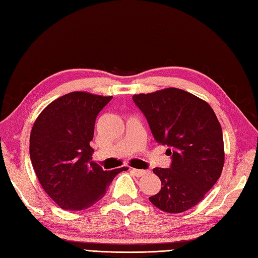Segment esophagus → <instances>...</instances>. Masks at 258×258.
Wrapping results in <instances>:
<instances>
[{
  "instance_id": "34e87169",
  "label": "esophagus",
  "mask_w": 258,
  "mask_h": 258,
  "mask_svg": "<svg viewBox=\"0 0 258 258\" xmlns=\"http://www.w3.org/2000/svg\"><path fill=\"white\" fill-rule=\"evenodd\" d=\"M131 171H133V172L137 175V176H142V175H145L146 173H147V171L146 170H139V169H131Z\"/></svg>"
}]
</instances>
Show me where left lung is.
Segmentation results:
<instances>
[{
    "label": "left lung",
    "instance_id": "1",
    "mask_svg": "<svg viewBox=\"0 0 258 258\" xmlns=\"http://www.w3.org/2000/svg\"><path fill=\"white\" fill-rule=\"evenodd\" d=\"M154 140L167 145L169 168H154L161 190L149 198L168 213L193 208L219 180L224 164L221 124L208 102L187 91L167 88L133 97Z\"/></svg>",
    "mask_w": 258,
    "mask_h": 258
}]
</instances>
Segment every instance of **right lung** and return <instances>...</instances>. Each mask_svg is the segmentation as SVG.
I'll return each instance as SVG.
<instances>
[{
    "mask_svg": "<svg viewBox=\"0 0 258 258\" xmlns=\"http://www.w3.org/2000/svg\"><path fill=\"white\" fill-rule=\"evenodd\" d=\"M112 97L74 91L45 108L34 123L30 157L37 179L59 208L81 211L105 196L113 177L93 161L96 118Z\"/></svg>",
    "mask_w": 258,
    "mask_h": 258,
    "instance_id": "add662e5",
    "label": "right lung"
}]
</instances>
